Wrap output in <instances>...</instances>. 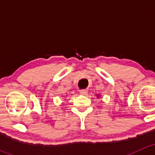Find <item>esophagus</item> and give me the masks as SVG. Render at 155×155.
Listing matches in <instances>:
<instances>
[{"label": "esophagus", "mask_w": 155, "mask_h": 155, "mask_svg": "<svg viewBox=\"0 0 155 155\" xmlns=\"http://www.w3.org/2000/svg\"><path fill=\"white\" fill-rule=\"evenodd\" d=\"M79 92H80L82 95H86L87 94V90H86V89H82V90L79 91Z\"/></svg>", "instance_id": "obj_1"}]
</instances>
